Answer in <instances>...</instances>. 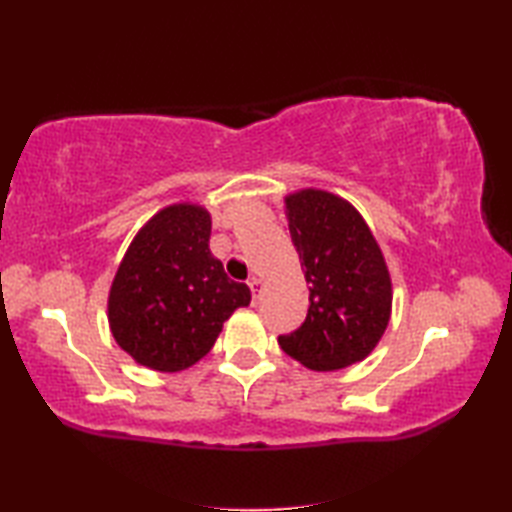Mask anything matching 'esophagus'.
Masks as SVG:
<instances>
[{
    "label": "esophagus",
    "mask_w": 512,
    "mask_h": 512,
    "mask_svg": "<svg viewBox=\"0 0 512 512\" xmlns=\"http://www.w3.org/2000/svg\"><path fill=\"white\" fill-rule=\"evenodd\" d=\"M248 286H250V292H253V306H257L259 297H262V279L253 277V279L248 281Z\"/></svg>",
    "instance_id": "esophagus-1"
}]
</instances>
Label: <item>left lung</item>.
Returning <instances> with one entry per match:
<instances>
[{
  "instance_id": "obj_1",
  "label": "left lung",
  "mask_w": 512,
  "mask_h": 512,
  "mask_svg": "<svg viewBox=\"0 0 512 512\" xmlns=\"http://www.w3.org/2000/svg\"><path fill=\"white\" fill-rule=\"evenodd\" d=\"M284 202L310 308L279 345L314 372H336L363 361L383 339L394 299L387 262L363 215L341 195L301 189Z\"/></svg>"
}]
</instances>
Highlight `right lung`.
I'll return each mask as SVG.
<instances>
[{"instance_id":"obj_1","label":"right lung","mask_w":512,"mask_h":512,"mask_svg":"<svg viewBox=\"0 0 512 512\" xmlns=\"http://www.w3.org/2000/svg\"><path fill=\"white\" fill-rule=\"evenodd\" d=\"M211 213L178 202L160 209L129 244L107 297L114 341L138 365L182 372L209 354L250 288L224 273L209 248Z\"/></svg>"}]
</instances>
